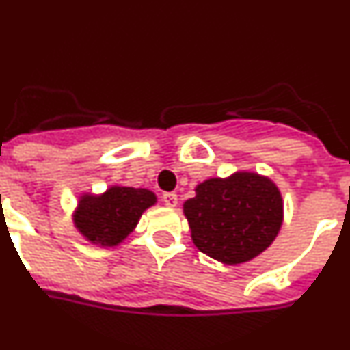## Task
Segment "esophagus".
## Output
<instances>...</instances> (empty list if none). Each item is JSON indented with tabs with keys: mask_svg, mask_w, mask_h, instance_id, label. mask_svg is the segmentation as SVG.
<instances>
[{
	"mask_svg": "<svg viewBox=\"0 0 350 350\" xmlns=\"http://www.w3.org/2000/svg\"><path fill=\"white\" fill-rule=\"evenodd\" d=\"M162 202H164L167 207H176V205H178V195H176V193H164V195H162Z\"/></svg>",
	"mask_w": 350,
	"mask_h": 350,
	"instance_id": "esophagus-1",
	"label": "esophagus"
}]
</instances>
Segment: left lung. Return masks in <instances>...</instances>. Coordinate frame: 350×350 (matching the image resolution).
I'll use <instances>...</instances> for the list:
<instances>
[{
	"label": "left lung",
	"mask_w": 350,
	"mask_h": 350,
	"mask_svg": "<svg viewBox=\"0 0 350 350\" xmlns=\"http://www.w3.org/2000/svg\"><path fill=\"white\" fill-rule=\"evenodd\" d=\"M183 205L198 250L224 264L254 259L273 243L282 228L278 188L254 172L208 179Z\"/></svg>",
	"instance_id": "1"
}]
</instances>
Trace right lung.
<instances>
[{
  "mask_svg": "<svg viewBox=\"0 0 350 350\" xmlns=\"http://www.w3.org/2000/svg\"><path fill=\"white\" fill-rule=\"evenodd\" d=\"M155 200V195L143 188L112 186L101 197L84 195L74 223L88 240L112 247L135 230L143 211Z\"/></svg>",
  "mask_w": 350,
  "mask_h": 350,
  "instance_id": "right-lung-1",
  "label": "right lung"
}]
</instances>
